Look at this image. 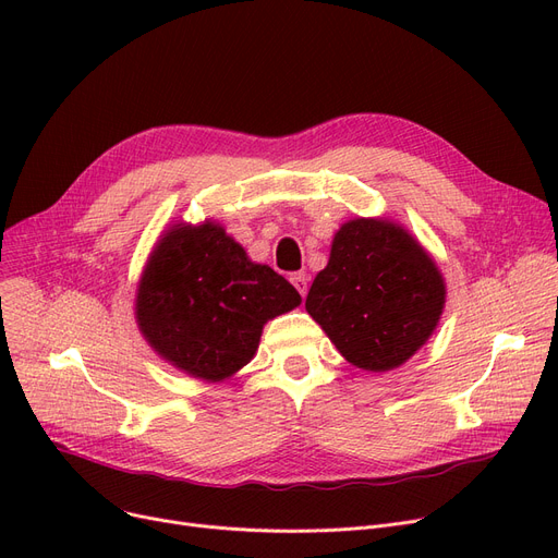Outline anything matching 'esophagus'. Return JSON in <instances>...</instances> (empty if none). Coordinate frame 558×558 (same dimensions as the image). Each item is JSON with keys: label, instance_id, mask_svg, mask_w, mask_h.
Instances as JSON below:
<instances>
[{"label": "esophagus", "instance_id": "34e87169", "mask_svg": "<svg viewBox=\"0 0 558 558\" xmlns=\"http://www.w3.org/2000/svg\"><path fill=\"white\" fill-rule=\"evenodd\" d=\"M291 284H294L299 294L305 299V294H307V276L305 274H294V276H291Z\"/></svg>", "mask_w": 558, "mask_h": 558}]
</instances>
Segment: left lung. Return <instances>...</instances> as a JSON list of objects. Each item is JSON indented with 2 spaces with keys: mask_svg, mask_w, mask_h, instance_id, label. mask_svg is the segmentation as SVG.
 Segmentation results:
<instances>
[{
  "mask_svg": "<svg viewBox=\"0 0 558 558\" xmlns=\"http://www.w3.org/2000/svg\"><path fill=\"white\" fill-rule=\"evenodd\" d=\"M444 305L446 282L436 262L387 219L343 223L305 301L339 353L373 373L412 357L436 330Z\"/></svg>",
  "mask_w": 558,
  "mask_h": 558,
  "instance_id": "obj_1",
  "label": "left lung"
}]
</instances>
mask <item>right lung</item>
<instances>
[{
    "label": "right lung",
    "instance_id": "add662e5",
    "mask_svg": "<svg viewBox=\"0 0 558 558\" xmlns=\"http://www.w3.org/2000/svg\"><path fill=\"white\" fill-rule=\"evenodd\" d=\"M299 305V291L219 223H175L146 262L135 318L165 362L219 383L253 360L269 318Z\"/></svg>",
    "mask_w": 558,
    "mask_h": 558
}]
</instances>
